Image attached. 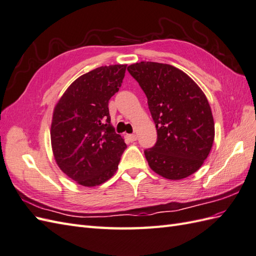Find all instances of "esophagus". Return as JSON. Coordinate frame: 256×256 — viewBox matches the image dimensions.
<instances>
[{"label": "esophagus", "instance_id": "34e87169", "mask_svg": "<svg viewBox=\"0 0 256 256\" xmlns=\"http://www.w3.org/2000/svg\"><path fill=\"white\" fill-rule=\"evenodd\" d=\"M126 138H127V140L128 141H130V142H134V141H136V134H126Z\"/></svg>", "mask_w": 256, "mask_h": 256}]
</instances>
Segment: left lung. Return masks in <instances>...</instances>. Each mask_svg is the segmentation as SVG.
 <instances>
[{"instance_id": "left-lung-1", "label": "left lung", "mask_w": 256, "mask_h": 256, "mask_svg": "<svg viewBox=\"0 0 256 256\" xmlns=\"http://www.w3.org/2000/svg\"><path fill=\"white\" fill-rule=\"evenodd\" d=\"M148 98L158 140L144 150L160 176L179 180L192 175L208 156L215 128L208 98L188 74L168 64L141 62L128 66Z\"/></svg>"}]
</instances>
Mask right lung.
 I'll return each instance as SVG.
<instances>
[{
    "mask_svg": "<svg viewBox=\"0 0 256 256\" xmlns=\"http://www.w3.org/2000/svg\"><path fill=\"white\" fill-rule=\"evenodd\" d=\"M126 67L102 66L82 74L54 108L51 142L55 160L81 186H98L114 176L127 148L112 126L108 110Z\"/></svg>",
    "mask_w": 256,
    "mask_h": 256,
    "instance_id": "obj_1",
    "label": "right lung"
}]
</instances>
